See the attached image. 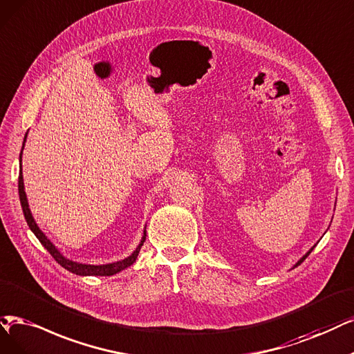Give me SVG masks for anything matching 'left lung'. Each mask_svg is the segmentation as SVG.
I'll return each instance as SVG.
<instances>
[{"label":"left lung","instance_id":"obj_1","mask_svg":"<svg viewBox=\"0 0 354 354\" xmlns=\"http://www.w3.org/2000/svg\"><path fill=\"white\" fill-rule=\"evenodd\" d=\"M313 248H315V246H313ZM313 248H310V250H309V252H306V255H304V257H302V258H300V259H299V261H297V264H296V266H295V267H297V266H300V264H302V263H304V261H305V259H306V258H308V255H309V254H310V252H312V250H313Z\"/></svg>","mask_w":354,"mask_h":354}]
</instances>
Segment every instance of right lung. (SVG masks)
I'll return each mask as SVG.
<instances>
[{
  "instance_id": "add662e5",
  "label": "right lung",
  "mask_w": 354,
  "mask_h": 354,
  "mask_svg": "<svg viewBox=\"0 0 354 354\" xmlns=\"http://www.w3.org/2000/svg\"><path fill=\"white\" fill-rule=\"evenodd\" d=\"M26 141V138H24ZM24 147V144H23ZM20 162H21V154H20ZM19 195H20V203H21V208H23V213H24V218L26 221H28V225L30 227V230L35 233V236L39 239V242H41L45 248L46 251L54 257V259L57 261V263L64 267L65 270H68L74 274H77V276H113V274L120 272L122 270H125L127 267H129L131 264L134 263V261L137 259L138 257V252L141 250V246L144 243V241H146V230H144V234H142V239L140 242V245L137 246V250L131 254L128 258L122 259V261H116V263H112V264H104V266H88V264H78V263H74V261L71 259H67L65 258L57 248L55 245H52V242L45 236V233L37 227L36 221L30 213V208H29V204H28V198H26V192H24V184H23V174H21V166H20V174H19Z\"/></svg>"
}]
</instances>
